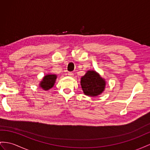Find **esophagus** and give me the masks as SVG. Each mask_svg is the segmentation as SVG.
<instances>
[{
  "mask_svg": "<svg viewBox=\"0 0 150 150\" xmlns=\"http://www.w3.org/2000/svg\"><path fill=\"white\" fill-rule=\"evenodd\" d=\"M68 75L69 76H71V77H72L73 76H74V74H73L72 72H68Z\"/></svg>",
  "mask_w": 150,
  "mask_h": 150,
  "instance_id": "1",
  "label": "esophagus"
}]
</instances>
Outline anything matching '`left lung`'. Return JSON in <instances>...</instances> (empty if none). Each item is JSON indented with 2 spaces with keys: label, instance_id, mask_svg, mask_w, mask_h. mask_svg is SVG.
I'll list each match as a JSON object with an SVG mask.
<instances>
[{
  "label": "left lung",
  "instance_id": "left-lung-1",
  "mask_svg": "<svg viewBox=\"0 0 150 150\" xmlns=\"http://www.w3.org/2000/svg\"><path fill=\"white\" fill-rule=\"evenodd\" d=\"M106 84L105 79L95 70H87L80 80L83 94L91 97L101 94L105 89Z\"/></svg>",
  "mask_w": 150,
  "mask_h": 150
}]
</instances>
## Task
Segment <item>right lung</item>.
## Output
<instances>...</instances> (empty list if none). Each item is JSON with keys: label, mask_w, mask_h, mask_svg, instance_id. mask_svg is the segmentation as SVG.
Here are the masks:
<instances>
[{"label": "right lung", "mask_w": 150, "mask_h": 150, "mask_svg": "<svg viewBox=\"0 0 150 150\" xmlns=\"http://www.w3.org/2000/svg\"><path fill=\"white\" fill-rule=\"evenodd\" d=\"M57 75L56 74H48L45 75L39 83V87L44 91H48L54 86Z\"/></svg>", "instance_id": "1"}]
</instances>
